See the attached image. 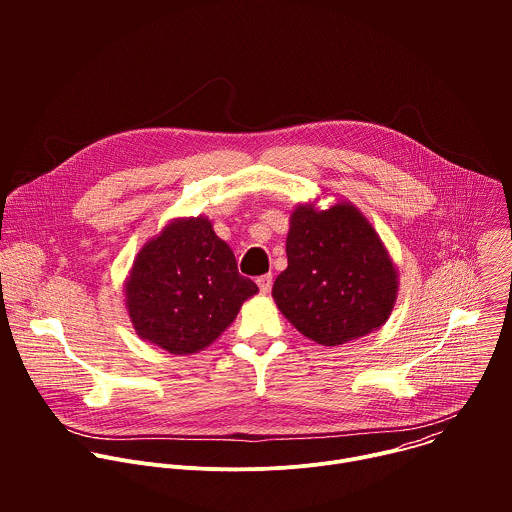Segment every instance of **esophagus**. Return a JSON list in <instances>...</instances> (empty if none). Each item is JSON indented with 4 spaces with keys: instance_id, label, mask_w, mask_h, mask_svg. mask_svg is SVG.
<instances>
[{
    "instance_id": "esophagus-1",
    "label": "esophagus",
    "mask_w": 512,
    "mask_h": 512,
    "mask_svg": "<svg viewBox=\"0 0 512 512\" xmlns=\"http://www.w3.org/2000/svg\"><path fill=\"white\" fill-rule=\"evenodd\" d=\"M271 283H273V277L267 273V275H261L257 277V285H259V291L261 294H267V291L271 289Z\"/></svg>"
}]
</instances>
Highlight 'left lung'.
<instances>
[{
    "mask_svg": "<svg viewBox=\"0 0 512 512\" xmlns=\"http://www.w3.org/2000/svg\"><path fill=\"white\" fill-rule=\"evenodd\" d=\"M287 269L271 296L287 322L322 346L379 330L391 316L399 273L385 243L352 202L320 210L318 198L289 214Z\"/></svg>",
    "mask_w": 512,
    "mask_h": 512,
    "instance_id": "8db88e82",
    "label": "left lung"
}]
</instances>
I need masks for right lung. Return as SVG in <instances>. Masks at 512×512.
I'll return each mask as SVG.
<instances>
[{
  "instance_id": "right-lung-1",
  "label": "right lung",
  "mask_w": 512,
  "mask_h": 512,
  "mask_svg": "<svg viewBox=\"0 0 512 512\" xmlns=\"http://www.w3.org/2000/svg\"><path fill=\"white\" fill-rule=\"evenodd\" d=\"M257 291L202 214L172 218L145 241L123 283L135 334L178 356L210 346Z\"/></svg>"
}]
</instances>
